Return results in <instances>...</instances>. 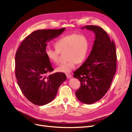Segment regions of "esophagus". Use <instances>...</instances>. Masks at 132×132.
<instances>
[{
  "mask_svg": "<svg viewBox=\"0 0 132 132\" xmlns=\"http://www.w3.org/2000/svg\"><path fill=\"white\" fill-rule=\"evenodd\" d=\"M66 76L68 78H70L71 77V74L70 73H68L66 74Z\"/></svg>",
  "mask_w": 132,
  "mask_h": 132,
  "instance_id": "esophagus-1",
  "label": "esophagus"
}]
</instances>
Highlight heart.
Here are the masks:
<instances>
[{
  "label": "heart",
  "instance_id": "b5f03b06",
  "mask_svg": "<svg viewBox=\"0 0 132 132\" xmlns=\"http://www.w3.org/2000/svg\"><path fill=\"white\" fill-rule=\"evenodd\" d=\"M55 47L54 48L48 47L46 49L47 58L51 62L58 64L60 53L66 51L68 61L57 67V70L58 72L69 73L75 68L78 63L85 61L89 54V42L84 35L72 34L59 38L55 42Z\"/></svg>",
  "mask_w": 132,
  "mask_h": 132
}]
</instances>
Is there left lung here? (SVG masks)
Returning a JSON list of instances; mask_svg holds the SVG:
<instances>
[{"mask_svg": "<svg viewBox=\"0 0 132 132\" xmlns=\"http://www.w3.org/2000/svg\"><path fill=\"white\" fill-rule=\"evenodd\" d=\"M83 28L94 32L95 40L89 57L73 73L80 82L75 95L81 102L92 104L109 90L116 71L117 55L113 41L101 27L87 25Z\"/></svg>", "mask_w": 132, "mask_h": 132, "instance_id": "left-lung-1", "label": "left lung"}]
</instances>
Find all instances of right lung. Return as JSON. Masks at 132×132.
<instances>
[{"label":"right lung","mask_w":132,"mask_h":132,"mask_svg":"<svg viewBox=\"0 0 132 132\" xmlns=\"http://www.w3.org/2000/svg\"><path fill=\"white\" fill-rule=\"evenodd\" d=\"M65 28L39 30L32 32L20 44L15 54V76L22 94L36 105L52 101L67 78L64 73L48 76L54 69L46 54L47 42L61 35Z\"/></svg>","instance_id":"1"}]
</instances>
